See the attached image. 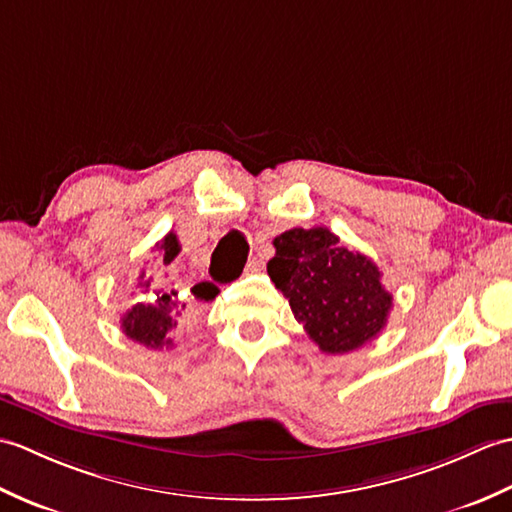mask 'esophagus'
I'll use <instances>...</instances> for the list:
<instances>
[{"label": "esophagus", "mask_w": 512, "mask_h": 512, "mask_svg": "<svg viewBox=\"0 0 512 512\" xmlns=\"http://www.w3.org/2000/svg\"><path fill=\"white\" fill-rule=\"evenodd\" d=\"M263 267H265V258H263V254H256V256L249 258V263H247L245 271H247V274H256V271H260Z\"/></svg>", "instance_id": "esophagus-1"}]
</instances>
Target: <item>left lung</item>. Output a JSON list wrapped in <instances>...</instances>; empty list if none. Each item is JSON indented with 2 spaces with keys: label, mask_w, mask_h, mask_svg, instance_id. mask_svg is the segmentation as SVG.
<instances>
[{
  "label": "left lung",
  "mask_w": 512,
  "mask_h": 512,
  "mask_svg": "<svg viewBox=\"0 0 512 512\" xmlns=\"http://www.w3.org/2000/svg\"><path fill=\"white\" fill-rule=\"evenodd\" d=\"M274 247L269 278L322 352L344 355L383 331L392 295L368 256L350 252L326 227H293Z\"/></svg>",
  "instance_id": "8db88e82"
}]
</instances>
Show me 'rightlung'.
Here are the masks:
<instances>
[{"instance_id":"add662e5","label":"right lung","mask_w":512,"mask_h":512,"mask_svg":"<svg viewBox=\"0 0 512 512\" xmlns=\"http://www.w3.org/2000/svg\"><path fill=\"white\" fill-rule=\"evenodd\" d=\"M157 249V258H160L162 267H168L179 254V238L175 232H168L160 243L155 245ZM146 274L142 271L140 276V287L144 291H151L153 287V278L144 280ZM203 289V298L210 300L217 295V287L210 285V282H201V285H195V289ZM186 309V302L179 300V291L175 289V282H170V287L164 289H153V295L149 302H138L135 306L122 315V333L127 335L133 342H138L146 348L153 350H162L173 346V339H170V333L177 326V317L181 311Z\"/></svg>"}]
</instances>
